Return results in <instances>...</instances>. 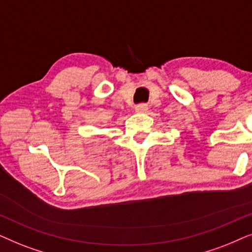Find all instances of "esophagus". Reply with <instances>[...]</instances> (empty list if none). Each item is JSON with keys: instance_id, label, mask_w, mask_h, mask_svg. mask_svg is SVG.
<instances>
[{"instance_id": "esophagus-1", "label": "esophagus", "mask_w": 252, "mask_h": 252, "mask_svg": "<svg viewBox=\"0 0 252 252\" xmlns=\"http://www.w3.org/2000/svg\"><path fill=\"white\" fill-rule=\"evenodd\" d=\"M147 109H149V107H147L146 105H144V103H140V105L136 106V113H146Z\"/></svg>"}]
</instances>
